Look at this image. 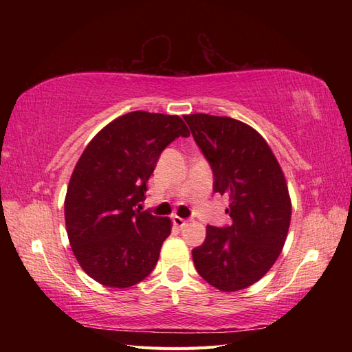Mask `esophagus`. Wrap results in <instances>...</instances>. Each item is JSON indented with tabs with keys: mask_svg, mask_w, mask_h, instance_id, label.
Returning <instances> with one entry per match:
<instances>
[{
	"mask_svg": "<svg viewBox=\"0 0 352 352\" xmlns=\"http://www.w3.org/2000/svg\"><path fill=\"white\" fill-rule=\"evenodd\" d=\"M172 222H174V226H177L178 228H183L186 223H188V221L180 218V216H174V218H172Z\"/></svg>",
	"mask_w": 352,
	"mask_h": 352,
	"instance_id": "34e87169",
	"label": "esophagus"
}]
</instances>
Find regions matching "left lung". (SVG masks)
<instances>
[{
    "mask_svg": "<svg viewBox=\"0 0 352 352\" xmlns=\"http://www.w3.org/2000/svg\"><path fill=\"white\" fill-rule=\"evenodd\" d=\"M213 170V190L227 195L230 227L207 226L206 241L192 251L198 274L222 292L257 283L286 242L292 203L272 149L248 124L228 116L184 115Z\"/></svg>",
    "mask_w": 352,
    "mask_h": 352,
    "instance_id": "left-lung-1",
    "label": "left lung"
}]
</instances>
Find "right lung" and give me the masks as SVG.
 <instances>
[{
    "mask_svg": "<svg viewBox=\"0 0 352 352\" xmlns=\"http://www.w3.org/2000/svg\"><path fill=\"white\" fill-rule=\"evenodd\" d=\"M189 134L180 116L138 110L89 142L71 175L65 222L74 256L95 281L124 289L151 274L172 223L136 206L163 149Z\"/></svg>",
    "mask_w": 352,
    "mask_h": 352,
    "instance_id": "1",
    "label": "right lung"
}]
</instances>
